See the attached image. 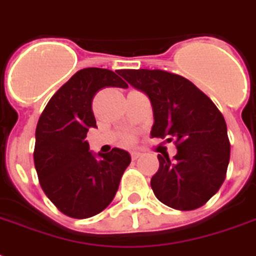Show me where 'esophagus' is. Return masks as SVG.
<instances>
[{
  "label": "esophagus",
  "mask_w": 256,
  "mask_h": 256,
  "mask_svg": "<svg viewBox=\"0 0 256 256\" xmlns=\"http://www.w3.org/2000/svg\"><path fill=\"white\" fill-rule=\"evenodd\" d=\"M130 156H132V160H138V158H140V154L138 152H132V154H130Z\"/></svg>",
  "instance_id": "obj_1"
}]
</instances>
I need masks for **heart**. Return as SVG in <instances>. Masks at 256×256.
<instances>
[{
	"mask_svg": "<svg viewBox=\"0 0 256 256\" xmlns=\"http://www.w3.org/2000/svg\"><path fill=\"white\" fill-rule=\"evenodd\" d=\"M124 140H126L128 144H130V142H132V136H126V138H124Z\"/></svg>",
	"mask_w": 256,
	"mask_h": 256,
	"instance_id": "1",
	"label": "heart"
}]
</instances>
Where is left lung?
<instances>
[{
    "mask_svg": "<svg viewBox=\"0 0 256 256\" xmlns=\"http://www.w3.org/2000/svg\"><path fill=\"white\" fill-rule=\"evenodd\" d=\"M152 102V138L174 140L176 156H160L152 188L175 210H195L220 188L230 160L226 120L214 102L178 74L164 70H120Z\"/></svg>",
    "mask_w": 256,
    "mask_h": 256,
    "instance_id": "obj_1",
    "label": "left lung"
}]
</instances>
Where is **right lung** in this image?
<instances>
[{
  "mask_svg": "<svg viewBox=\"0 0 256 256\" xmlns=\"http://www.w3.org/2000/svg\"><path fill=\"white\" fill-rule=\"evenodd\" d=\"M104 88H128L114 72L86 68L62 85L46 104L36 128L34 166L46 196L70 218L100 214L112 203L132 158L114 148L98 156L88 148L96 128L92 102Z\"/></svg>",
  "mask_w": 256,
  "mask_h": 256,
  "instance_id": "add662e5",
  "label": "right lung"
}]
</instances>
